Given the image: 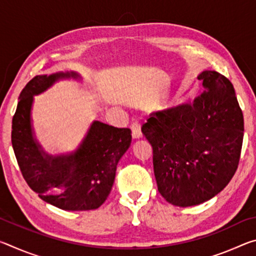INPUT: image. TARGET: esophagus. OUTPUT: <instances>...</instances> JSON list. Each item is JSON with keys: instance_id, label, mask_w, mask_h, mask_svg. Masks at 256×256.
Returning a JSON list of instances; mask_svg holds the SVG:
<instances>
[{"instance_id": "34e87169", "label": "esophagus", "mask_w": 256, "mask_h": 256, "mask_svg": "<svg viewBox=\"0 0 256 256\" xmlns=\"http://www.w3.org/2000/svg\"><path fill=\"white\" fill-rule=\"evenodd\" d=\"M131 130H132V136L134 138H141L142 133H141V124L138 120H133L131 124Z\"/></svg>"}]
</instances>
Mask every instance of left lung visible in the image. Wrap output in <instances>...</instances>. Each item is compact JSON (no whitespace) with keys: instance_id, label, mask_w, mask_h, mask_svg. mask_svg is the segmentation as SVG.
Listing matches in <instances>:
<instances>
[{"instance_id":"obj_1","label":"left lung","mask_w":256,"mask_h":256,"mask_svg":"<svg viewBox=\"0 0 256 256\" xmlns=\"http://www.w3.org/2000/svg\"><path fill=\"white\" fill-rule=\"evenodd\" d=\"M204 92L193 102L151 112L141 131L152 146L158 190L172 206L206 202L237 170L244 118L235 89L216 71L202 72Z\"/></svg>"}]
</instances>
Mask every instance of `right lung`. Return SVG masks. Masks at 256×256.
<instances>
[{
    "instance_id": "1",
    "label": "right lung",
    "mask_w": 256,
    "mask_h": 256,
    "mask_svg": "<svg viewBox=\"0 0 256 256\" xmlns=\"http://www.w3.org/2000/svg\"><path fill=\"white\" fill-rule=\"evenodd\" d=\"M70 76L78 74L36 76L26 84L12 118L11 141L21 174L42 200L63 210H94L110 196L118 164L131 144V130L97 120L74 154L60 157L45 154L34 140L30 125L34 94Z\"/></svg>"
}]
</instances>
